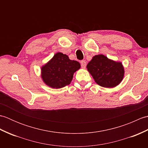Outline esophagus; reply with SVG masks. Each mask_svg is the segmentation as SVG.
I'll list each match as a JSON object with an SVG mask.
<instances>
[{
	"label": "esophagus",
	"instance_id": "34e87169",
	"mask_svg": "<svg viewBox=\"0 0 148 148\" xmlns=\"http://www.w3.org/2000/svg\"><path fill=\"white\" fill-rule=\"evenodd\" d=\"M81 67H82V68H85L86 65V62L84 60L81 61Z\"/></svg>",
	"mask_w": 148,
	"mask_h": 148
}]
</instances>
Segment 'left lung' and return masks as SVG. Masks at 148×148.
I'll return each mask as SVG.
<instances>
[{"label": "left lung", "instance_id": "obj_1", "mask_svg": "<svg viewBox=\"0 0 148 148\" xmlns=\"http://www.w3.org/2000/svg\"><path fill=\"white\" fill-rule=\"evenodd\" d=\"M86 68L95 82L102 87H115L124 77L121 63L113 61L103 55L94 56Z\"/></svg>", "mask_w": 148, "mask_h": 148}]
</instances>
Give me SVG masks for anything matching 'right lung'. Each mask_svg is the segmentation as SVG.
<instances>
[{
  "mask_svg": "<svg viewBox=\"0 0 148 148\" xmlns=\"http://www.w3.org/2000/svg\"><path fill=\"white\" fill-rule=\"evenodd\" d=\"M81 67L76 60H71L62 53H57L41 68V77L44 82L53 88H61L69 85L73 74Z\"/></svg>",
  "mask_w": 148,
  "mask_h": 148,
  "instance_id": "1",
  "label": "right lung"
}]
</instances>
